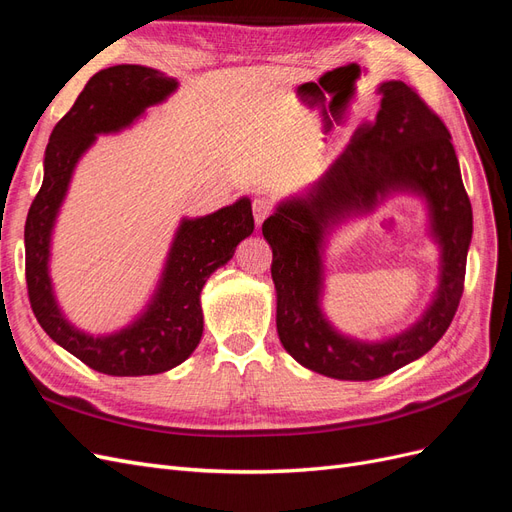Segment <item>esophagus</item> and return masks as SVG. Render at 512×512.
<instances>
[{"instance_id":"34e87169","label":"esophagus","mask_w":512,"mask_h":512,"mask_svg":"<svg viewBox=\"0 0 512 512\" xmlns=\"http://www.w3.org/2000/svg\"><path fill=\"white\" fill-rule=\"evenodd\" d=\"M252 209H254V222H256V226H260L262 222L269 218L271 203H269V200H265V198H258V200H254V207Z\"/></svg>"}]
</instances>
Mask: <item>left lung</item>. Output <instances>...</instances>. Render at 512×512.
Listing matches in <instances>:
<instances>
[{"mask_svg": "<svg viewBox=\"0 0 512 512\" xmlns=\"http://www.w3.org/2000/svg\"><path fill=\"white\" fill-rule=\"evenodd\" d=\"M376 91L382 96L376 121L262 224L273 250L280 342L294 361L335 380L382 378L438 344L457 312L472 241V205L446 126L406 83L386 81ZM393 195L424 203L428 236L439 247V284L410 328L371 343L339 332L323 312V256L335 227Z\"/></svg>", "mask_w": 512, "mask_h": 512, "instance_id": "8db88e82", "label": "left lung"}]
</instances>
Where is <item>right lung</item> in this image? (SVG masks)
Wrapping results in <instances>:
<instances>
[{"label":"right lung","mask_w":512,"mask_h":512,"mask_svg":"<svg viewBox=\"0 0 512 512\" xmlns=\"http://www.w3.org/2000/svg\"><path fill=\"white\" fill-rule=\"evenodd\" d=\"M177 89L173 76L136 64L91 76L51 132L44 179L27 213L25 275L34 314L55 344L100 374L153 376L188 359L203 337V286L254 232L250 196L200 218H181L149 301L126 327L111 333L79 329L61 309L51 277V247L76 166L98 136L130 130L147 108L164 104Z\"/></svg>","instance_id":"obj_1"}]
</instances>
